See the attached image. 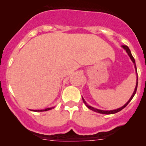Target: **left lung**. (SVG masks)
<instances>
[{
	"label": "left lung",
	"mask_w": 146,
	"mask_h": 146,
	"mask_svg": "<svg viewBox=\"0 0 146 146\" xmlns=\"http://www.w3.org/2000/svg\"><path fill=\"white\" fill-rule=\"evenodd\" d=\"M121 47H122V48H123V49L125 50V51H126V52L127 53L128 55H129V56L130 57V58H131V61H132V62H133V64H134L135 70H136V78H137V79H136V88H135L134 91H133V94H132L131 97L130 99L129 100V101H128L127 102H126V104H124V105L122 106L121 107H120V108L117 109V110H98V109H96V108H94L93 107H91V106H90L89 104H87L86 102H85V100H84V99H83V98H82V101H83L84 104H85V105L87 106V107H88V108H89L90 110H92V111H95V112L100 113V114H115V113H117V112H119V111H120L121 110H123V108H125V107H126V106H127V104H129V102H130L131 100L132 99H133V97H134L135 94H136V90H137V87H138V74H137V68H136V62H135V59H134V58H133V56H132L131 52L130 49H129V47L127 46H126V45H123V46H121Z\"/></svg>",
	"instance_id": "obj_1"
}]
</instances>
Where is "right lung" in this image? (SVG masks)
<instances>
[{"label":"right lung","mask_w":146,"mask_h":146,"mask_svg":"<svg viewBox=\"0 0 146 146\" xmlns=\"http://www.w3.org/2000/svg\"><path fill=\"white\" fill-rule=\"evenodd\" d=\"M52 109H54V107H50V108H46V109H45V110H32V111H48V110H52Z\"/></svg>","instance_id":"add662e5"}]
</instances>
